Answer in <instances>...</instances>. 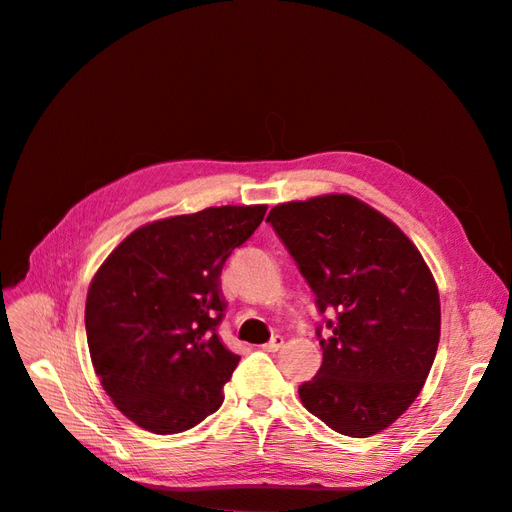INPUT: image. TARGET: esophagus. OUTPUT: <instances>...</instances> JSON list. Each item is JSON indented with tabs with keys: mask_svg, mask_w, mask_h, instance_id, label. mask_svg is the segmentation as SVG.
<instances>
[{
	"mask_svg": "<svg viewBox=\"0 0 512 512\" xmlns=\"http://www.w3.org/2000/svg\"><path fill=\"white\" fill-rule=\"evenodd\" d=\"M282 346H284V338H282V336H274L270 342H267V344L263 346V351H267V353H278Z\"/></svg>",
	"mask_w": 512,
	"mask_h": 512,
	"instance_id": "obj_1",
	"label": "esophagus"
}]
</instances>
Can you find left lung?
Segmentation results:
<instances>
[{"label":"left lung","instance_id":"left-lung-1","mask_svg":"<svg viewBox=\"0 0 512 512\" xmlns=\"http://www.w3.org/2000/svg\"><path fill=\"white\" fill-rule=\"evenodd\" d=\"M326 317L324 361L299 386L334 432L369 438L419 396L440 342V297L417 247L386 215L351 195L276 205L267 220Z\"/></svg>","mask_w":512,"mask_h":512}]
</instances>
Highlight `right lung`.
<instances>
[{
	"mask_svg": "<svg viewBox=\"0 0 512 512\" xmlns=\"http://www.w3.org/2000/svg\"><path fill=\"white\" fill-rule=\"evenodd\" d=\"M265 209L224 205L151 222L97 270L85 307L91 361L114 405L147 432L180 434L222 407L240 357L218 336L220 276Z\"/></svg>",
	"mask_w": 512,
	"mask_h": 512,
	"instance_id": "1",
	"label": "right lung"
}]
</instances>
